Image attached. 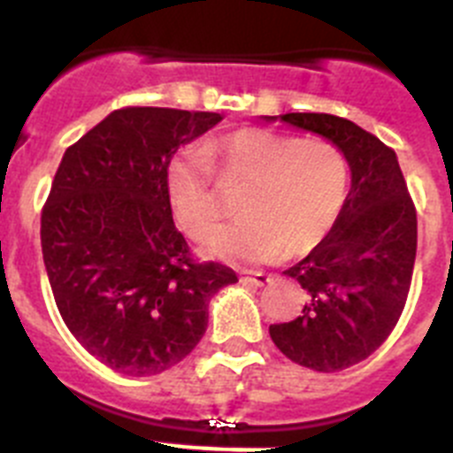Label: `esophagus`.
<instances>
[{"label": "esophagus", "instance_id": "1", "mask_svg": "<svg viewBox=\"0 0 453 453\" xmlns=\"http://www.w3.org/2000/svg\"><path fill=\"white\" fill-rule=\"evenodd\" d=\"M240 279L254 283V286H265V283L272 281V276L261 270H240Z\"/></svg>", "mask_w": 453, "mask_h": 453}]
</instances>
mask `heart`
Returning <instances> with one entry per match:
<instances>
[{
    "mask_svg": "<svg viewBox=\"0 0 453 453\" xmlns=\"http://www.w3.org/2000/svg\"><path fill=\"white\" fill-rule=\"evenodd\" d=\"M245 197L240 222L219 226L203 240V251L219 258L303 254L319 245L338 222L349 192L345 151L329 140L240 129L203 150H188L167 167V199L186 234L202 238L222 218L224 202L213 183Z\"/></svg>",
    "mask_w": 453,
    "mask_h": 453,
    "instance_id": "heart-1",
    "label": "heart"
}]
</instances>
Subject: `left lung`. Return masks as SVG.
Masks as SVG:
<instances>
[{
    "label": "left lung",
    "mask_w": 453,
    "mask_h": 453,
    "mask_svg": "<svg viewBox=\"0 0 453 453\" xmlns=\"http://www.w3.org/2000/svg\"><path fill=\"white\" fill-rule=\"evenodd\" d=\"M281 119L345 151L351 188L329 235L283 272L308 297L299 318L272 324L270 335L292 363L340 372L374 354L402 318L418 251V213L397 154L370 131L329 113Z\"/></svg>",
    "instance_id": "8db88e82"
}]
</instances>
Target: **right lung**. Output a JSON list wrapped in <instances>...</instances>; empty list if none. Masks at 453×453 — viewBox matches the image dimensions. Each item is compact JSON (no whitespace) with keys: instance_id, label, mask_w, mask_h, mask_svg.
Listing matches in <instances>:
<instances>
[{"instance_id":"right-lung-1","label":"right lung","mask_w":453,"mask_h":453,"mask_svg":"<svg viewBox=\"0 0 453 453\" xmlns=\"http://www.w3.org/2000/svg\"><path fill=\"white\" fill-rule=\"evenodd\" d=\"M219 113L127 106L65 150L40 215L56 306L86 351L127 376L170 370L208 326V302L238 281L199 263L167 199L172 156Z\"/></svg>"}]
</instances>
